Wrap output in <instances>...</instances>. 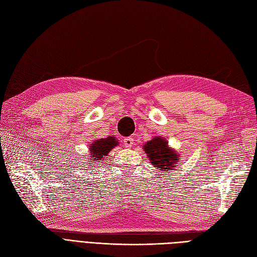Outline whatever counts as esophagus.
<instances>
[{"label": "esophagus", "instance_id": "obj_1", "mask_svg": "<svg viewBox=\"0 0 257 257\" xmlns=\"http://www.w3.org/2000/svg\"><path fill=\"white\" fill-rule=\"evenodd\" d=\"M123 144L126 148H131L133 147L134 145V138L133 137H127V138H124L123 139Z\"/></svg>", "mask_w": 257, "mask_h": 257}]
</instances>
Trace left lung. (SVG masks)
Masks as SVG:
<instances>
[{
    "label": "left lung",
    "instance_id": "8db88e82",
    "mask_svg": "<svg viewBox=\"0 0 257 257\" xmlns=\"http://www.w3.org/2000/svg\"><path fill=\"white\" fill-rule=\"evenodd\" d=\"M144 150L148 159L160 170L170 172L175 170V166L179 161V155L176 150L168 146V142L163 137H153L151 141L146 143Z\"/></svg>",
    "mask_w": 257,
    "mask_h": 257
}]
</instances>
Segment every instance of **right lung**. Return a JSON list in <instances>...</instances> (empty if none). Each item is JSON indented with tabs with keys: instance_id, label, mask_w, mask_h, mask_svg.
I'll list each match as a JSON object with an SVG mask.
<instances>
[{
	"instance_id": "1",
	"label": "right lung",
	"mask_w": 257,
	"mask_h": 257,
	"mask_svg": "<svg viewBox=\"0 0 257 257\" xmlns=\"http://www.w3.org/2000/svg\"><path fill=\"white\" fill-rule=\"evenodd\" d=\"M118 144H119V142L112 136H108L107 138L95 139L94 142L91 143L90 148H89L90 154H89L88 160H90V161L88 164L92 163V165H93L95 162L99 163V161L106 159L108 153H109L110 150H112L115 146H118Z\"/></svg>"
}]
</instances>
